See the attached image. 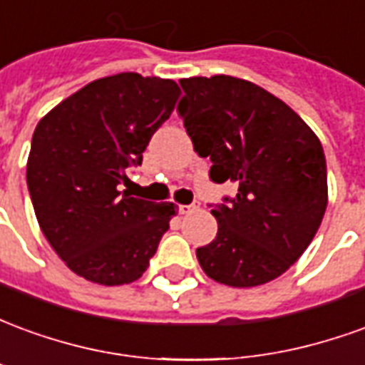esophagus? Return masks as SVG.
Here are the masks:
<instances>
[{
	"label": "esophagus",
	"instance_id": "esophagus-1",
	"mask_svg": "<svg viewBox=\"0 0 365 365\" xmlns=\"http://www.w3.org/2000/svg\"><path fill=\"white\" fill-rule=\"evenodd\" d=\"M195 211H199V203L180 207V213H182V215H191V213H195Z\"/></svg>",
	"mask_w": 365,
	"mask_h": 365
}]
</instances>
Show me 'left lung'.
<instances>
[{
	"instance_id": "8db88e82",
	"label": "left lung",
	"mask_w": 365,
	"mask_h": 365,
	"mask_svg": "<svg viewBox=\"0 0 365 365\" xmlns=\"http://www.w3.org/2000/svg\"><path fill=\"white\" fill-rule=\"evenodd\" d=\"M183 127L211 180L237 182L211 209L219 230L197 248L199 266L230 287H256L285 274L305 252L329 203L324 150L311 127L260 86L232 76L180 80Z\"/></svg>"
}]
</instances>
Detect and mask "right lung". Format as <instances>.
Masks as SVG:
<instances>
[{
	"mask_svg": "<svg viewBox=\"0 0 365 365\" xmlns=\"http://www.w3.org/2000/svg\"><path fill=\"white\" fill-rule=\"evenodd\" d=\"M178 97L174 80L123 72L83 86L38 120L27 160L31 201L52 250L83 279L136 282L170 229L174 203L130 197L119 185Z\"/></svg>",
	"mask_w": 365,
	"mask_h": 365,
	"instance_id": "obj_1",
	"label": "right lung"
}]
</instances>
